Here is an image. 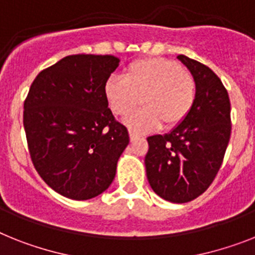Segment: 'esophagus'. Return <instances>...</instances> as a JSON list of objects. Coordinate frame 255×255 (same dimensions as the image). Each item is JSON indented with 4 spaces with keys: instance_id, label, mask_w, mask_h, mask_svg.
I'll return each mask as SVG.
<instances>
[{
    "instance_id": "1",
    "label": "esophagus",
    "mask_w": 255,
    "mask_h": 255,
    "mask_svg": "<svg viewBox=\"0 0 255 255\" xmlns=\"http://www.w3.org/2000/svg\"><path fill=\"white\" fill-rule=\"evenodd\" d=\"M129 135H130V140H135L139 138V134H136V132L131 131V130L129 131Z\"/></svg>"
}]
</instances>
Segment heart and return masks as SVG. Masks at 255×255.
Instances as JSON below:
<instances>
[{
    "label": "heart",
    "mask_w": 255,
    "mask_h": 255,
    "mask_svg": "<svg viewBox=\"0 0 255 255\" xmlns=\"http://www.w3.org/2000/svg\"><path fill=\"white\" fill-rule=\"evenodd\" d=\"M104 98L119 117L134 112L140 103L146 108L130 116L126 124L138 132L182 124L197 99V83L190 71L161 57H146L130 62L124 78L111 77L104 83Z\"/></svg>",
    "instance_id": "obj_1"
}]
</instances>
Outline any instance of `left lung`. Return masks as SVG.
<instances>
[{
	"label": "left lung",
	"mask_w": 255,
	"mask_h": 255,
	"mask_svg": "<svg viewBox=\"0 0 255 255\" xmlns=\"http://www.w3.org/2000/svg\"><path fill=\"white\" fill-rule=\"evenodd\" d=\"M197 83V99L184 123L164 135L147 138V180L159 197L186 203L205 193L222 167L231 136V103L218 75L180 54Z\"/></svg>",
	"instance_id": "8db88e82"
}]
</instances>
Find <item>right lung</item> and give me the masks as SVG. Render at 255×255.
I'll return each mask as SVG.
<instances>
[{
	"mask_svg": "<svg viewBox=\"0 0 255 255\" xmlns=\"http://www.w3.org/2000/svg\"><path fill=\"white\" fill-rule=\"evenodd\" d=\"M115 56L73 54L40 71L24 102L33 167L48 186L75 201L102 194L116 176L129 132L104 98Z\"/></svg>",
	"mask_w": 255,
	"mask_h": 255,
	"instance_id": "add662e5",
	"label": "right lung"
}]
</instances>
